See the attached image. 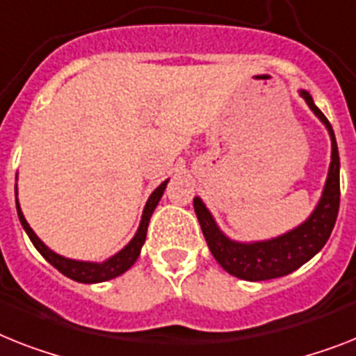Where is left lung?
Listing matches in <instances>:
<instances>
[{
	"label": "left lung",
	"instance_id": "left-lung-1",
	"mask_svg": "<svg viewBox=\"0 0 356 356\" xmlns=\"http://www.w3.org/2000/svg\"><path fill=\"white\" fill-rule=\"evenodd\" d=\"M300 96L305 104L324 123L331 136V163L327 180L324 185V193L318 205L304 224L295 227L282 236L271 238L266 242L242 243L234 242L225 236L218 229L214 218L204 205V202L196 196L195 213L198 216L200 227L205 236L216 262L224 267L229 275L249 282L271 280V278L286 277L307 260L315 257L320 249L324 248L331 231L334 227L340 207V156L337 140L331 123L324 113L315 105L307 90H300Z\"/></svg>",
	"mask_w": 356,
	"mask_h": 356
}]
</instances>
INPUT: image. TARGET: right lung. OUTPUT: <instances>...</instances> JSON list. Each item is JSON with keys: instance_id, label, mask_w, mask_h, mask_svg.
Segmentation results:
<instances>
[{"instance_id": "obj_1", "label": "right lung", "mask_w": 356, "mask_h": 356, "mask_svg": "<svg viewBox=\"0 0 356 356\" xmlns=\"http://www.w3.org/2000/svg\"><path fill=\"white\" fill-rule=\"evenodd\" d=\"M167 187V180L154 189L149 200H147L145 209H143L142 214V222H140V227H138L136 234L132 238L131 242L125 245L120 252H116L114 257H111L107 262L102 264H94V262H79V260H70V258L60 257L58 252L51 251V249L47 248L45 243L41 242L40 238L36 236V233L32 231L31 225L26 224L25 216L22 213V207L17 204L16 200V209H17V216H19V222H22L23 229L26 231L29 238H31V242L34 243V248L41 252V257L45 258L47 262L54 266L61 275H65L69 277L70 280L81 282V284H98V282H105L111 280V278H116L120 275L131 269V266L138 260L140 257V251H142V245L145 242L147 236V227H149V220H151L152 213L156 209L158 202H160L161 195H163V191Z\"/></svg>"}]
</instances>
